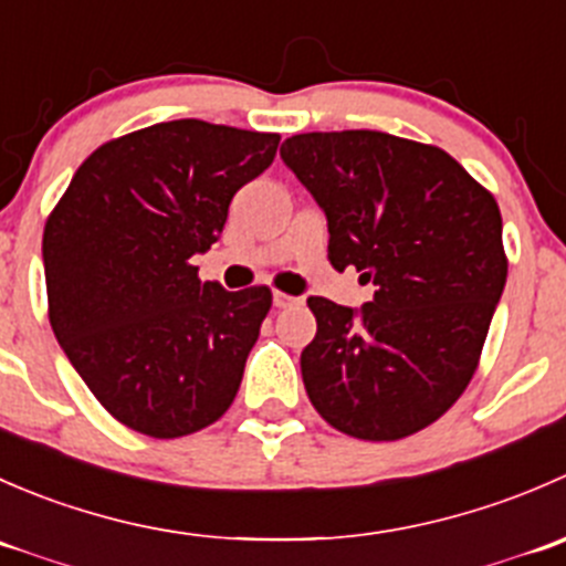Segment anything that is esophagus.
Segmentation results:
<instances>
[{"label": "esophagus", "mask_w": 566, "mask_h": 566, "mask_svg": "<svg viewBox=\"0 0 566 566\" xmlns=\"http://www.w3.org/2000/svg\"><path fill=\"white\" fill-rule=\"evenodd\" d=\"M295 304H301V298H295V295H287V293H273V306H276V310H287V306H295Z\"/></svg>", "instance_id": "obj_1"}]
</instances>
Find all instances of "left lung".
I'll use <instances>...</instances> for the list:
<instances>
[{"instance_id":"8db88e82","label":"left lung","mask_w":566,"mask_h":566,"mask_svg":"<svg viewBox=\"0 0 566 566\" xmlns=\"http://www.w3.org/2000/svg\"><path fill=\"white\" fill-rule=\"evenodd\" d=\"M279 153L325 213L331 265L375 287L361 306L306 301L312 405L361 441L424 430L471 384L504 293L493 193L449 153L380 130L298 134Z\"/></svg>"}]
</instances>
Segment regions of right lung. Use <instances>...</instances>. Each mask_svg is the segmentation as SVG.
<instances>
[{"instance_id": "1", "label": "right lung", "mask_w": 566, "mask_h": 566, "mask_svg": "<svg viewBox=\"0 0 566 566\" xmlns=\"http://www.w3.org/2000/svg\"><path fill=\"white\" fill-rule=\"evenodd\" d=\"M279 134L172 119L106 142L45 221L49 319L87 389L130 430L180 438L235 399L271 290L202 282L193 254L273 164Z\"/></svg>"}]
</instances>
